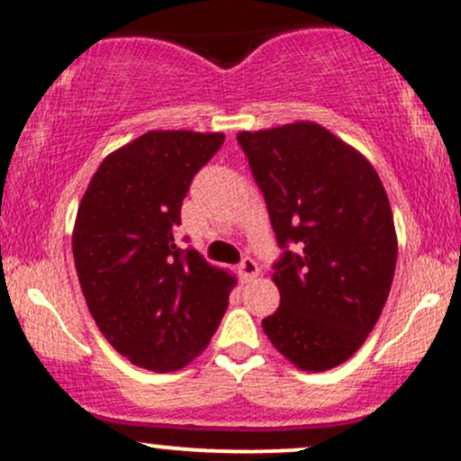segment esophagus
Wrapping results in <instances>:
<instances>
[{
  "instance_id": "34e87169",
  "label": "esophagus",
  "mask_w": 461,
  "mask_h": 461,
  "mask_svg": "<svg viewBox=\"0 0 461 461\" xmlns=\"http://www.w3.org/2000/svg\"><path fill=\"white\" fill-rule=\"evenodd\" d=\"M258 275H260V267H258L256 260H251V258L242 260V264H240V277L245 279V282H251V279H256Z\"/></svg>"
}]
</instances>
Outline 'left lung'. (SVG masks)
<instances>
[{
	"mask_svg": "<svg viewBox=\"0 0 461 461\" xmlns=\"http://www.w3.org/2000/svg\"><path fill=\"white\" fill-rule=\"evenodd\" d=\"M238 142L285 249L273 267L279 308L264 333L297 368L330 370L364 345L390 294L388 194L362 153L312 121L240 131Z\"/></svg>",
	"mask_w": 461,
	"mask_h": 461,
	"instance_id": "8db88e82",
	"label": "left lung"
}]
</instances>
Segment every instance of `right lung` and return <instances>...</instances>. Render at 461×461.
I'll use <instances>...</instances> for the list:
<instances>
[{
	"instance_id": "obj_1",
	"label": "right lung",
	"mask_w": 461,
	"mask_h": 461,
	"mask_svg": "<svg viewBox=\"0 0 461 461\" xmlns=\"http://www.w3.org/2000/svg\"><path fill=\"white\" fill-rule=\"evenodd\" d=\"M223 140L147 131L104 158L79 201L73 260L84 299L105 340L140 368L193 362L230 303L236 277L173 238L194 173Z\"/></svg>"
}]
</instances>
